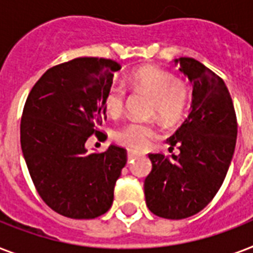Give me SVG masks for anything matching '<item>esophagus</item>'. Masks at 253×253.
Listing matches in <instances>:
<instances>
[{"label": "esophagus", "mask_w": 253, "mask_h": 253, "mask_svg": "<svg viewBox=\"0 0 253 253\" xmlns=\"http://www.w3.org/2000/svg\"><path fill=\"white\" fill-rule=\"evenodd\" d=\"M140 155L136 152V151H132V150H128L127 151V158H128V160H134V159L139 158Z\"/></svg>", "instance_id": "obj_1"}]
</instances>
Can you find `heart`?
<instances>
[{
    "instance_id": "1",
    "label": "heart",
    "mask_w": 253,
    "mask_h": 253,
    "mask_svg": "<svg viewBox=\"0 0 253 253\" xmlns=\"http://www.w3.org/2000/svg\"><path fill=\"white\" fill-rule=\"evenodd\" d=\"M131 85L136 90L152 97V113L169 125L180 122L188 109L190 91L184 81L177 80L167 71L144 65L135 69L130 76ZM126 99V89L122 85L109 86L103 95V107L110 117L122 114ZM156 136V128L150 123L132 121L115 132V142L121 146L143 150Z\"/></svg>"
}]
</instances>
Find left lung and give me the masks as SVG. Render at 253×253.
<instances>
[{
    "mask_svg": "<svg viewBox=\"0 0 253 253\" xmlns=\"http://www.w3.org/2000/svg\"><path fill=\"white\" fill-rule=\"evenodd\" d=\"M193 86L192 105L182 126L167 139L166 158L150 154L152 170L144 181L147 208L167 219L200 212L215 197L235 152L238 123L224 81L196 59H174Z\"/></svg>",
    "mask_w": 253,
    "mask_h": 253,
    "instance_id": "8db88e82",
    "label": "left lung"
}]
</instances>
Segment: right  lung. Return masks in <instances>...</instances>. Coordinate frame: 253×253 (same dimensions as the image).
Wrapping results in <instances>:
<instances>
[{"label":"right lung","instance_id":"obj_1","mask_svg":"<svg viewBox=\"0 0 253 253\" xmlns=\"http://www.w3.org/2000/svg\"><path fill=\"white\" fill-rule=\"evenodd\" d=\"M121 65L77 57L49 68L26 99L21 147L39 196L53 211L93 219L111 208L126 150L110 144L89 154L85 143L105 114L103 95Z\"/></svg>","mask_w":253,"mask_h":253}]
</instances>
